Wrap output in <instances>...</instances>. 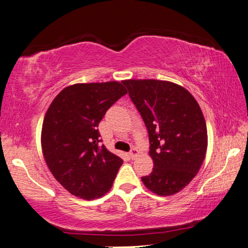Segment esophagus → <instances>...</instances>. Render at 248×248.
<instances>
[{
	"mask_svg": "<svg viewBox=\"0 0 248 248\" xmlns=\"http://www.w3.org/2000/svg\"><path fill=\"white\" fill-rule=\"evenodd\" d=\"M138 154H139V150L136 149V148H133V149L131 150V152H130V155H131L132 159H135V157L138 156Z\"/></svg>",
	"mask_w": 248,
	"mask_h": 248,
	"instance_id": "obj_1",
	"label": "esophagus"
}]
</instances>
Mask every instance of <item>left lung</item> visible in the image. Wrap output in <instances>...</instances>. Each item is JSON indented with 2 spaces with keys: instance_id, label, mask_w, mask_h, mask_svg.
<instances>
[{
  "instance_id": "left-lung-1",
  "label": "left lung",
  "mask_w": 248,
  "mask_h": 248,
  "mask_svg": "<svg viewBox=\"0 0 248 248\" xmlns=\"http://www.w3.org/2000/svg\"><path fill=\"white\" fill-rule=\"evenodd\" d=\"M123 84L149 132L153 170L142 178L150 191L172 196L198 173L206 157V121L195 97L168 80L126 79Z\"/></svg>"
}]
</instances>
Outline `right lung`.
<instances>
[{
	"instance_id": "obj_1",
	"label": "right lung",
	"mask_w": 248,
	"mask_h": 248,
	"mask_svg": "<svg viewBox=\"0 0 248 248\" xmlns=\"http://www.w3.org/2000/svg\"><path fill=\"white\" fill-rule=\"evenodd\" d=\"M127 89L120 81L74 84L46 110L41 148L46 167L73 196L97 199L112 188L123 160L98 146L99 122Z\"/></svg>"
}]
</instances>
